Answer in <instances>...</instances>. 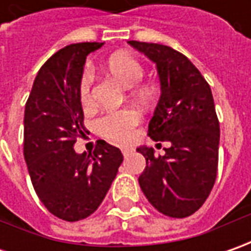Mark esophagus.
Listing matches in <instances>:
<instances>
[{
	"mask_svg": "<svg viewBox=\"0 0 251 251\" xmlns=\"http://www.w3.org/2000/svg\"><path fill=\"white\" fill-rule=\"evenodd\" d=\"M132 148L131 147H121V152H123V155L124 156H128L130 153H132Z\"/></svg>",
	"mask_w": 251,
	"mask_h": 251,
	"instance_id": "1",
	"label": "esophagus"
}]
</instances>
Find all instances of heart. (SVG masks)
Returning <instances> with one entry per match:
<instances>
[{"instance_id":"obj_1","label":"heart","mask_w":251,"mask_h":251,"mask_svg":"<svg viewBox=\"0 0 251 251\" xmlns=\"http://www.w3.org/2000/svg\"><path fill=\"white\" fill-rule=\"evenodd\" d=\"M107 71L126 88L138 86L144 78V67L141 63L128 54H113L107 60ZM93 82V74L91 70H85L79 83V98L82 104L88 106L92 101L91 88ZM140 121L138 113L131 109L111 111L101 116L96 121V128L103 137L117 142H126L131 138L132 130Z\"/></svg>"}]
</instances>
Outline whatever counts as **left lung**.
<instances>
[{
  "label": "left lung",
  "instance_id": "obj_1",
  "mask_svg": "<svg viewBox=\"0 0 251 251\" xmlns=\"http://www.w3.org/2000/svg\"><path fill=\"white\" fill-rule=\"evenodd\" d=\"M156 64L160 98L148 126L153 141H166L163 156L140 147L147 166L141 190L163 215L186 218L205 202L217 178L219 121L212 92L184 54L169 46L130 40Z\"/></svg>",
  "mask_w": 251,
  "mask_h": 251
}]
</instances>
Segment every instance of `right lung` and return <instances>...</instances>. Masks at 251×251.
<instances>
[{
	"label": "right lung",
	"instance_id": "1",
	"mask_svg": "<svg viewBox=\"0 0 251 251\" xmlns=\"http://www.w3.org/2000/svg\"><path fill=\"white\" fill-rule=\"evenodd\" d=\"M103 43L70 44L40 68L25 106L24 155L34 191L60 219L92 215L116 177L123 155L106 141L93 153H76L85 135L79 83L86 55Z\"/></svg>",
	"mask_w": 251,
	"mask_h": 251
}]
</instances>
